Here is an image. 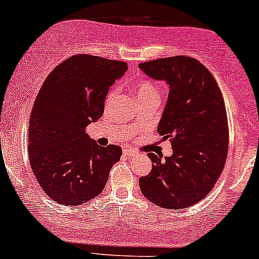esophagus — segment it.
Masks as SVG:
<instances>
[{
    "mask_svg": "<svg viewBox=\"0 0 259 259\" xmlns=\"http://www.w3.org/2000/svg\"><path fill=\"white\" fill-rule=\"evenodd\" d=\"M123 154L125 156H135V155H137L136 152H134V150H130V149H124Z\"/></svg>",
    "mask_w": 259,
    "mask_h": 259,
    "instance_id": "34e87169",
    "label": "esophagus"
}]
</instances>
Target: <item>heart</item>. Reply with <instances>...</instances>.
<instances>
[{
    "instance_id": "b5f03b06",
    "label": "heart",
    "mask_w": 259,
    "mask_h": 259,
    "mask_svg": "<svg viewBox=\"0 0 259 259\" xmlns=\"http://www.w3.org/2000/svg\"><path fill=\"white\" fill-rule=\"evenodd\" d=\"M133 90L136 93L137 98H139L141 103L146 100H150V99H159L160 97V92L159 88L156 86L153 81H150L149 78L142 77L136 80L135 82L133 83ZM117 94H118V87H112L110 90L109 93L106 96V105H110L111 103L114 100Z\"/></svg>"
}]
</instances>
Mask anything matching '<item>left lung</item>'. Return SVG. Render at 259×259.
Instances as JSON below:
<instances>
[{
	"label": "left lung",
	"mask_w": 259,
	"mask_h": 259,
	"mask_svg": "<svg viewBox=\"0 0 259 259\" xmlns=\"http://www.w3.org/2000/svg\"><path fill=\"white\" fill-rule=\"evenodd\" d=\"M139 67L169 84L158 133L169 140L173 149L165 161L147 154L152 171L140 178L141 191L158 207H191L211 191L225 167L230 139L222 93L210 71L196 58H158Z\"/></svg>",
	"instance_id": "obj_1"
}]
</instances>
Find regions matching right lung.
I'll return each instance as SVG.
<instances>
[{
    "label": "right lung",
    "instance_id": "obj_1",
    "mask_svg": "<svg viewBox=\"0 0 259 259\" xmlns=\"http://www.w3.org/2000/svg\"><path fill=\"white\" fill-rule=\"evenodd\" d=\"M127 64L74 55L58 64L35 97L28 129V156L42 191L58 204L78 205L101 194L122 148L101 147L86 127L104 113L109 88Z\"/></svg>",
    "mask_w": 259,
    "mask_h": 259
}]
</instances>
